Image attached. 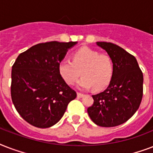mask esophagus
<instances>
[{
    "label": "esophagus",
    "instance_id": "esophagus-1",
    "mask_svg": "<svg viewBox=\"0 0 153 153\" xmlns=\"http://www.w3.org/2000/svg\"><path fill=\"white\" fill-rule=\"evenodd\" d=\"M77 96H78V98H82V97H83L84 94H83L79 93V92H78V93H77Z\"/></svg>",
    "mask_w": 153,
    "mask_h": 153
}]
</instances>
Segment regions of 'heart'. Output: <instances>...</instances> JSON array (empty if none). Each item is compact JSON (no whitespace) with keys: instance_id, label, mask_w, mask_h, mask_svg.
I'll use <instances>...</instances> for the list:
<instances>
[{"instance_id":"heart-1","label":"heart","mask_w":153,"mask_h":153,"mask_svg":"<svg viewBox=\"0 0 153 153\" xmlns=\"http://www.w3.org/2000/svg\"><path fill=\"white\" fill-rule=\"evenodd\" d=\"M59 72L68 85L75 83L81 72L82 78L79 82V87L89 89L93 86L94 91H101L110 82L114 64L109 55L85 47L73 54L72 62L61 61Z\"/></svg>"}]
</instances>
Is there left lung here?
<instances>
[{
    "instance_id": "8db88e82",
    "label": "left lung",
    "mask_w": 153,
    "mask_h": 153,
    "mask_svg": "<svg viewBox=\"0 0 153 153\" xmlns=\"http://www.w3.org/2000/svg\"><path fill=\"white\" fill-rule=\"evenodd\" d=\"M111 57L114 72L109 86L92 95L87 112L102 127H114L127 121L140 106L143 97V73L136 58L116 44L97 42Z\"/></svg>"
}]
</instances>
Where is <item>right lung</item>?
<instances>
[{
	"label": "right lung",
	"instance_id": "right-lung-1",
	"mask_svg": "<svg viewBox=\"0 0 153 153\" xmlns=\"http://www.w3.org/2000/svg\"><path fill=\"white\" fill-rule=\"evenodd\" d=\"M77 42L41 43L20 53L12 67L11 97L27 123L49 128L63 116L76 92L63 80L59 64Z\"/></svg>",
	"mask_w": 153,
	"mask_h": 153
}]
</instances>
